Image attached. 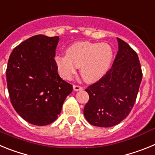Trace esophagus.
<instances>
[{"label":"esophagus","mask_w":155,"mask_h":155,"mask_svg":"<svg viewBox=\"0 0 155 155\" xmlns=\"http://www.w3.org/2000/svg\"><path fill=\"white\" fill-rule=\"evenodd\" d=\"M73 88H74V91H81V90H83V87H81V86H79V85H73Z\"/></svg>","instance_id":"34e87169"}]
</instances>
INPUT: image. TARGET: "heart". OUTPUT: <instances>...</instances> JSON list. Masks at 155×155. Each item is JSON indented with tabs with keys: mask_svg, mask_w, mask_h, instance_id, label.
Returning a JSON list of instances; mask_svg holds the SVG:
<instances>
[{
	"mask_svg": "<svg viewBox=\"0 0 155 155\" xmlns=\"http://www.w3.org/2000/svg\"><path fill=\"white\" fill-rule=\"evenodd\" d=\"M113 52L107 43L79 42L66 50V56H57L55 61L59 73L70 79L80 68L85 81L94 82L104 76L113 61Z\"/></svg>",
	"mask_w": 155,
	"mask_h": 155,
	"instance_id": "1",
	"label": "heart"
}]
</instances>
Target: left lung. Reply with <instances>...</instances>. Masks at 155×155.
<instances>
[{"instance_id": "1", "label": "left lung", "mask_w": 155, "mask_h": 155, "mask_svg": "<svg viewBox=\"0 0 155 155\" xmlns=\"http://www.w3.org/2000/svg\"><path fill=\"white\" fill-rule=\"evenodd\" d=\"M117 41L119 50L112 68L85 89L89 100L84 117L95 127H111L123 121L134 107L142 80L137 53L124 40Z\"/></svg>"}]
</instances>
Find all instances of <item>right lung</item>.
I'll return each mask as SVG.
<instances>
[{
  "instance_id": "1",
  "label": "right lung",
  "mask_w": 155,
  "mask_h": 155,
  "mask_svg": "<svg viewBox=\"0 0 155 155\" xmlns=\"http://www.w3.org/2000/svg\"><path fill=\"white\" fill-rule=\"evenodd\" d=\"M59 36L36 35L23 41L11 53L7 85L14 109L33 125L52 124L64 100L73 91L57 72L54 57Z\"/></svg>"
}]
</instances>
